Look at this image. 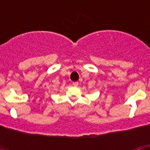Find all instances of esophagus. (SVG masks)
Returning a JSON list of instances; mask_svg holds the SVG:
<instances>
[{
	"instance_id": "1",
	"label": "esophagus",
	"mask_w": 150,
	"mask_h": 150,
	"mask_svg": "<svg viewBox=\"0 0 150 150\" xmlns=\"http://www.w3.org/2000/svg\"><path fill=\"white\" fill-rule=\"evenodd\" d=\"M78 84H79L78 82H74V83H73V86H77Z\"/></svg>"
}]
</instances>
